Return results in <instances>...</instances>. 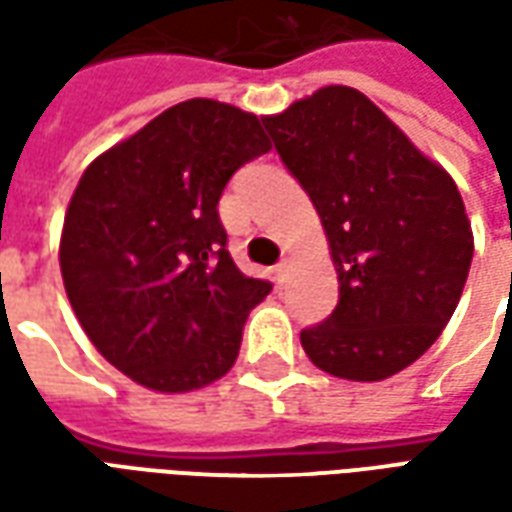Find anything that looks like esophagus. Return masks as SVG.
<instances>
[{"label": "esophagus", "mask_w": 512, "mask_h": 512, "mask_svg": "<svg viewBox=\"0 0 512 512\" xmlns=\"http://www.w3.org/2000/svg\"><path fill=\"white\" fill-rule=\"evenodd\" d=\"M290 268H293V260H290V257H285V260H279V263H277V268H274V274H277L279 285H282V282L288 279Z\"/></svg>", "instance_id": "esophagus-1"}]
</instances>
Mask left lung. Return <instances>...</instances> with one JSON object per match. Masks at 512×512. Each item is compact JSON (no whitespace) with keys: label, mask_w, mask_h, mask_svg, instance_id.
I'll return each mask as SVG.
<instances>
[{"label":"left lung","mask_w":512,"mask_h":512,"mask_svg":"<svg viewBox=\"0 0 512 512\" xmlns=\"http://www.w3.org/2000/svg\"><path fill=\"white\" fill-rule=\"evenodd\" d=\"M263 126L321 216L340 282L332 315L301 332L304 354L348 381L395 376L461 301L474 255L461 191L354 87H321Z\"/></svg>","instance_id":"left-lung-1"}]
</instances>
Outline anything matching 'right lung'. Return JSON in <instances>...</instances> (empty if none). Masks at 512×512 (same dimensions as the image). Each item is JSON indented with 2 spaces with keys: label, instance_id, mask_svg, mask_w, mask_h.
I'll return each mask as SVG.
<instances>
[{
  "label": "right lung",
  "instance_id": "1",
  "mask_svg": "<svg viewBox=\"0 0 512 512\" xmlns=\"http://www.w3.org/2000/svg\"><path fill=\"white\" fill-rule=\"evenodd\" d=\"M268 150L252 112L191 98L84 169L62 224V282L90 343L136 384L191 392L235 365L271 282L235 266L216 205Z\"/></svg>",
  "mask_w": 512,
  "mask_h": 512
}]
</instances>
